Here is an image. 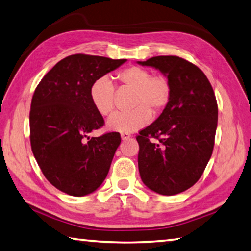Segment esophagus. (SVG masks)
I'll return each mask as SVG.
<instances>
[{"mask_svg": "<svg viewBox=\"0 0 251 251\" xmlns=\"http://www.w3.org/2000/svg\"><path fill=\"white\" fill-rule=\"evenodd\" d=\"M121 137H122V140H127V139L130 138V135L127 134V133H122Z\"/></svg>", "mask_w": 251, "mask_h": 251, "instance_id": "obj_1", "label": "esophagus"}]
</instances>
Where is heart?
Wrapping results in <instances>:
<instances>
[{
    "label": "heart",
    "instance_id": "b5f03b06",
    "mask_svg": "<svg viewBox=\"0 0 251 251\" xmlns=\"http://www.w3.org/2000/svg\"><path fill=\"white\" fill-rule=\"evenodd\" d=\"M116 78L123 85L133 89L129 112H116L107 120V128L120 133H134L150 122L153 112H159L169 102L171 84L166 76L153 75L143 67L131 66L117 74ZM90 98L93 106L101 115L106 116L115 106V86L106 75L95 80L90 88Z\"/></svg>",
    "mask_w": 251,
    "mask_h": 251
}]
</instances>
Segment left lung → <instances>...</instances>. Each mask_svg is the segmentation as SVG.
Masks as SVG:
<instances>
[{"label": "left lung", "instance_id": "8db88e82", "mask_svg": "<svg viewBox=\"0 0 251 251\" xmlns=\"http://www.w3.org/2000/svg\"><path fill=\"white\" fill-rule=\"evenodd\" d=\"M138 63L160 70L171 84L161 115L136 137L140 177L154 192L175 195L197 183L211 159L216 98L204 72L183 58L157 56Z\"/></svg>", "mask_w": 251, "mask_h": 251}]
</instances>
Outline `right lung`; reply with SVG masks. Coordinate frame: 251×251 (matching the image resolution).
Here are the masks:
<instances>
[{"label": "right lung", "mask_w": 251, "mask_h": 251, "mask_svg": "<svg viewBox=\"0 0 251 251\" xmlns=\"http://www.w3.org/2000/svg\"><path fill=\"white\" fill-rule=\"evenodd\" d=\"M124 62L71 54L48 71L35 90L29 113L31 150L45 177L62 192L83 197L105 180L121 135L88 137L104 125L91 102L90 88Z\"/></svg>", "instance_id": "1"}]
</instances>
